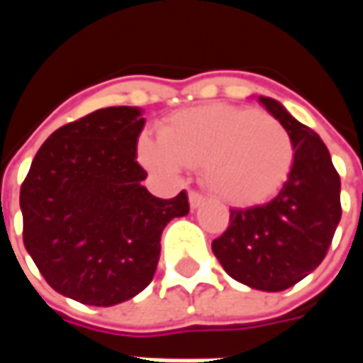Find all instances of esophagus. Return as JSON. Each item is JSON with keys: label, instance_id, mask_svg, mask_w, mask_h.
Wrapping results in <instances>:
<instances>
[{"label": "esophagus", "instance_id": "1", "mask_svg": "<svg viewBox=\"0 0 363 363\" xmlns=\"http://www.w3.org/2000/svg\"><path fill=\"white\" fill-rule=\"evenodd\" d=\"M189 200H190V206H192V208H200V206L206 202V196L204 194H200V192H196V190H190Z\"/></svg>", "mask_w": 363, "mask_h": 363}]
</instances>
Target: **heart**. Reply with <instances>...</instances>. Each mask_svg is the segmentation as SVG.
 Instances as JSON below:
<instances>
[{
    "mask_svg": "<svg viewBox=\"0 0 363 363\" xmlns=\"http://www.w3.org/2000/svg\"><path fill=\"white\" fill-rule=\"evenodd\" d=\"M138 155L161 174L202 167L213 194L235 206L272 198L294 167V142L278 120L251 106L208 104L174 112L161 124L159 138L142 135Z\"/></svg>",
    "mask_w": 363,
    "mask_h": 363,
    "instance_id": "obj_1",
    "label": "heart"
}]
</instances>
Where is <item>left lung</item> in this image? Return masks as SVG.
<instances>
[{
	"label": "left lung",
	"instance_id": "1",
	"mask_svg": "<svg viewBox=\"0 0 363 363\" xmlns=\"http://www.w3.org/2000/svg\"><path fill=\"white\" fill-rule=\"evenodd\" d=\"M260 103L291 135L296 157L278 196L247 210H229V225L212 241L223 270L245 286L281 291L319 267L342 216L340 174L319 135L278 101Z\"/></svg>",
	"mask_w": 363,
	"mask_h": 363
}]
</instances>
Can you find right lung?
Here are the masks:
<instances>
[{
    "mask_svg": "<svg viewBox=\"0 0 363 363\" xmlns=\"http://www.w3.org/2000/svg\"><path fill=\"white\" fill-rule=\"evenodd\" d=\"M143 124L134 106L67 122L21 184L25 249L50 288L79 303L108 307L147 288L163 229L190 210L186 190L161 200L142 186Z\"/></svg>",
    "mask_w": 363,
    "mask_h": 363,
    "instance_id": "1",
    "label": "right lung"
}]
</instances>
